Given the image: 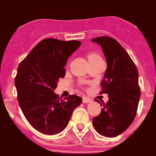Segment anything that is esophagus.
Returning a JSON list of instances; mask_svg holds the SVG:
<instances>
[{"label": "esophagus", "mask_w": 156, "mask_h": 156, "mask_svg": "<svg viewBox=\"0 0 156 156\" xmlns=\"http://www.w3.org/2000/svg\"><path fill=\"white\" fill-rule=\"evenodd\" d=\"M91 101H92V100L89 98H87V97H84V98H83V102H84V103H89V102Z\"/></svg>", "instance_id": "1"}]
</instances>
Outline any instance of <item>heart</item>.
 I'll return each instance as SVG.
<instances>
[{
    "label": "heart",
    "mask_w": 156,
    "mask_h": 156,
    "mask_svg": "<svg viewBox=\"0 0 156 156\" xmlns=\"http://www.w3.org/2000/svg\"><path fill=\"white\" fill-rule=\"evenodd\" d=\"M87 57H88V61L89 60H92V59H93V58H99V55H98L97 53H95V52H88V55H87Z\"/></svg>",
    "instance_id": "1"
}]
</instances>
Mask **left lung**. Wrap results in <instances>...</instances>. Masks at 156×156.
Instances as JSON below:
<instances>
[{"label":"left lung","mask_w":156,"mask_h":156,"mask_svg":"<svg viewBox=\"0 0 156 156\" xmlns=\"http://www.w3.org/2000/svg\"><path fill=\"white\" fill-rule=\"evenodd\" d=\"M92 41L101 45L106 58L101 94L107 93L109 97L106 104L103 103L101 113L93 119V124L102 136L113 138L125 131L136 116L140 99L139 72L118 41L107 36Z\"/></svg>","instance_id":"8db88e82"}]
</instances>
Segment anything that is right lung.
Masks as SVG:
<instances>
[{
    "instance_id": "1",
    "label": "right lung",
    "mask_w": 156,
    "mask_h": 156,
    "mask_svg": "<svg viewBox=\"0 0 156 156\" xmlns=\"http://www.w3.org/2000/svg\"><path fill=\"white\" fill-rule=\"evenodd\" d=\"M80 44L76 40L46 38L31 50L17 68L14 83L19 105L28 122L43 134L63 131L75 108L81 104L79 96L62 100L54 93L58 80L65 76L68 58Z\"/></svg>"
}]
</instances>
